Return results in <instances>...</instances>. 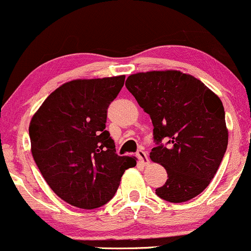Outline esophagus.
<instances>
[{
  "instance_id": "obj_1",
  "label": "esophagus",
  "mask_w": 251,
  "mask_h": 251,
  "mask_svg": "<svg viewBox=\"0 0 251 251\" xmlns=\"http://www.w3.org/2000/svg\"><path fill=\"white\" fill-rule=\"evenodd\" d=\"M136 156H137L138 161H140L142 164H144V166L149 164V158H148V156H147V152L143 151L142 149L138 150V151L136 152Z\"/></svg>"
}]
</instances>
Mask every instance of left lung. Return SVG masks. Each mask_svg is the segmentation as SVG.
Returning <instances> with one entry per match:
<instances>
[{
  "mask_svg": "<svg viewBox=\"0 0 251 251\" xmlns=\"http://www.w3.org/2000/svg\"><path fill=\"white\" fill-rule=\"evenodd\" d=\"M126 87L151 119L156 146L150 158L168 174L156 195L172 203L194 199L214 178L228 146L220 97L177 70L134 74Z\"/></svg>",
  "mask_w": 251,
  "mask_h": 251,
  "instance_id": "8db88e82",
  "label": "left lung"
}]
</instances>
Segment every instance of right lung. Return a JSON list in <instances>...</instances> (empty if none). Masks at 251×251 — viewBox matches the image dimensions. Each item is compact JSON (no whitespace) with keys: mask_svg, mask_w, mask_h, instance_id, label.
Instances as JSON below:
<instances>
[{"mask_svg":"<svg viewBox=\"0 0 251 251\" xmlns=\"http://www.w3.org/2000/svg\"><path fill=\"white\" fill-rule=\"evenodd\" d=\"M126 76L75 79L52 91L29 126L31 154L52 191L74 207L95 209L113 199L136 158L116 154L105 130L109 104Z\"/></svg>","mask_w":251,"mask_h":251,"instance_id":"add662e5","label":"right lung"}]
</instances>
